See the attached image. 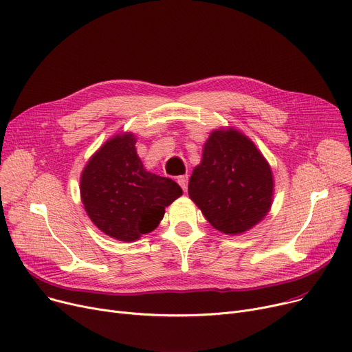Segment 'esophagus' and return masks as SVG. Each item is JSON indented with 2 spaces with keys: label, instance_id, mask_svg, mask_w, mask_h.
Segmentation results:
<instances>
[{
  "label": "esophagus",
  "instance_id": "1",
  "mask_svg": "<svg viewBox=\"0 0 352 352\" xmlns=\"http://www.w3.org/2000/svg\"><path fill=\"white\" fill-rule=\"evenodd\" d=\"M178 184L181 185V188L186 192V188H188V175L178 177Z\"/></svg>",
  "mask_w": 352,
  "mask_h": 352
}]
</instances>
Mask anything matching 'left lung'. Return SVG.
<instances>
[{
    "label": "left lung",
    "instance_id": "obj_1",
    "mask_svg": "<svg viewBox=\"0 0 352 352\" xmlns=\"http://www.w3.org/2000/svg\"><path fill=\"white\" fill-rule=\"evenodd\" d=\"M273 188V173L261 150L242 131L221 127L204 144L188 195L210 225L233 236L269 214Z\"/></svg>",
    "mask_w": 352,
    "mask_h": 352
}]
</instances>
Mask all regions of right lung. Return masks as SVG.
Listing matches in <instances>:
<instances>
[{
    "label": "right lung",
    "mask_w": 352,
    "mask_h": 352,
    "mask_svg": "<svg viewBox=\"0 0 352 352\" xmlns=\"http://www.w3.org/2000/svg\"><path fill=\"white\" fill-rule=\"evenodd\" d=\"M133 133H119L93 154L80 175V198L90 221L107 236L134 242L154 230L181 186L147 171Z\"/></svg>",
    "instance_id": "right-lung-1"
}]
</instances>
